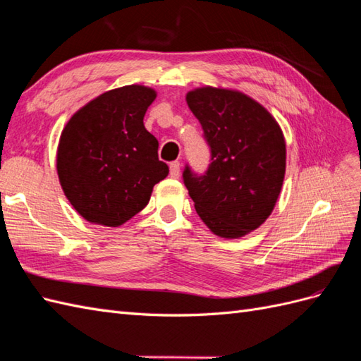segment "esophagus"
Listing matches in <instances>:
<instances>
[{
  "label": "esophagus",
  "mask_w": 361,
  "mask_h": 361,
  "mask_svg": "<svg viewBox=\"0 0 361 361\" xmlns=\"http://www.w3.org/2000/svg\"><path fill=\"white\" fill-rule=\"evenodd\" d=\"M169 173L172 178H178L180 177V163L178 161H172L169 166Z\"/></svg>",
  "instance_id": "1"
}]
</instances>
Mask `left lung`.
Returning <instances> with one entry per match:
<instances>
[{"label": "left lung", "mask_w": 361, "mask_h": 361, "mask_svg": "<svg viewBox=\"0 0 361 361\" xmlns=\"http://www.w3.org/2000/svg\"><path fill=\"white\" fill-rule=\"evenodd\" d=\"M188 105L210 147L202 175L184 168L183 181L195 210L212 232L233 239L270 216L285 175V138L261 104L235 90L189 91Z\"/></svg>", "instance_id": "8db88e82"}]
</instances>
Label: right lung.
<instances>
[{
    "instance_id": "1",
    "label": "right lung",
    "mask_w": 361,
    "mask_h": 361,
    "mask_svg": "<svg viewBox=\"0 0 361 361\" xmlns=\"http://www.w3.org/2000/svg\"><path fill=\"white\" fill-rule=\"evenodd\" d=\"M155 97L143 85L111 90L82 106L63 128L59 181L71 206L90 223L125 224L168 177V164L159 160V140L143 125Z\"/></svg>"
}]
</instances>
